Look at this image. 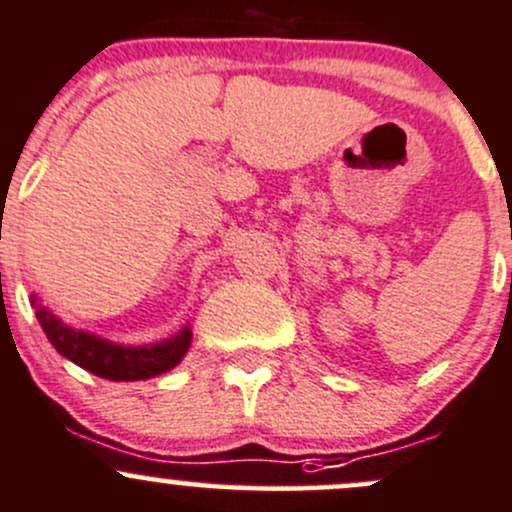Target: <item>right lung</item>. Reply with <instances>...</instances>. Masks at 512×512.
Here are the masks:
<instances>
[{
  "label": "right lung",
  "instance_id": "right-lung-1",
  "mask_svg": "<svg viewBox=\"0 0 512 512\" xmlns=\"http://www.w3.org/2000/svg\"><path fill=\"white\" fill-rule=\"evenodd\" d=\"M31 305L36 308V320L44 328L46 337L51 345L61 352L66 360L76 362L83 370L98 374L103 379H113V382H135V379H150L157 374L172 370L182 362L187 355L189 342H192V330L182 328L175 337L157 345H142V347H125L113 345V342L103 340L83 330L71 328V325L61 323L56 315H51L44 305L39 303L36 295H31Z\"/></svg>",
  "mask_w": 512,
  "mask_h": 512
}]
</instances>
